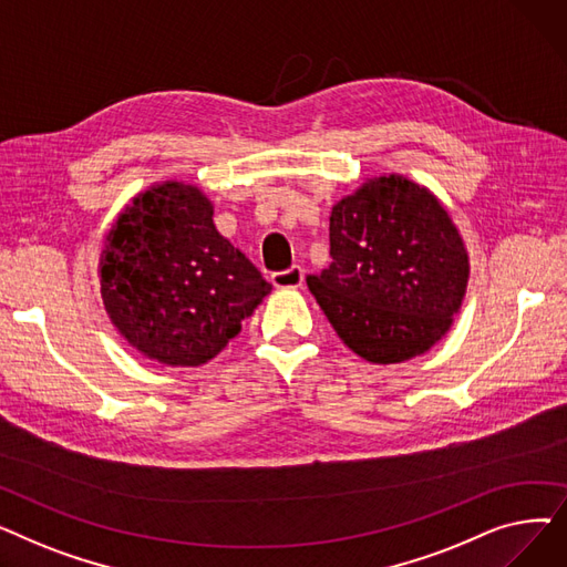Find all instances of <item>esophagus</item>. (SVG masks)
Here are the masks:
<instances>
[{
  "instance_id": "obj_1",
  "label": "esophagus",
  "mask_w": 567,
  "mask_h": 567,
  "mask_svg": "<svg viewBox=\"0 0 567 567\" xmlns=\"http://www.w3.org/2000/svg\"><path fill=\"white\" fill-rule=\"evenodd\" d=\"M303 278H306L303 268L301 266H291V268H287V271L274 274L271 282L278 289H293V287H301L303 285Z\"/></svg>"
}]
</instances>
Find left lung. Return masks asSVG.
<instances>
[{
	"label": "left lung",
	"instance_id": "8db88e82",
	"mask_svg": "<svg viewBox=\"0 0 567 567\" xmlns=\"http://www.w3.org/2000/svg\"><path fill=\"white\" fill-rule=\"evenodd\" d=\"M331 266L308 287L340 340L391 365L449 333L460 312L468 255L443 204L406 176L370 178L331 212Z\"/></svg>",
	"mask_w": 567,
	"mask_h": 567
}]
</instances>
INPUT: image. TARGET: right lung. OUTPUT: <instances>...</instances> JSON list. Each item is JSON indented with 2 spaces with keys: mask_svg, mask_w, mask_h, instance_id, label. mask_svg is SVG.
Masks as SVG:
<instances>
[{
  "mask_svg": "<svg viewBox=\"0 0 567 567\" xmlns=\"http://www.w3.org/2000/svg\"><path fill=\"white\" fill-rule=\"evenodd\" d=\"M99 274L116 331L172 368L212 361L271 293L216 229L212 202L182 182L133 197L105 236Z\"/></svg>",
  "mask_w": 567,
  "mask_h": 567,
  "instance_id": "add662e5",
  "label": "right lung"
}]
</instances>
